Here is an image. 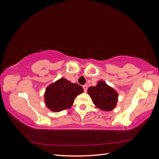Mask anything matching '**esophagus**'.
I'll return each mask as SVG.
<instances>
[{
    "mask_svg": "<svg viewBox=\"0 0 159 159\" xmlns=\"http://www.w3.org/2000/svg\"><path fill=\"white\" fill-rule=\"evenodd\" d=\"M83 89H84V92H87V89H88V86L87 85V84H84V85L83 86Z\"/></svg>",
    "mask_w": 159,
    "mask_h": 159,
    "instance_id": "1",
    "label": "esophagus"
}]
</instances>
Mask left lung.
I'll return each mask as SVG.
<instances>
[{"instance_id":"1","label":"left lung","mask_w":159,"mask_h":159,"mask_svg":"<svg viewBox=\"0 0 159 159\" xmlns=\"http://www.w3.org/2000/svg\"><path fill=\"white\" fill-rule=\"evenodd\" d=\"M87 93L96 108L103 111H112L116 108L119 93L104 80H99L94 87H89Z\"/></svg>"}]
</instances>
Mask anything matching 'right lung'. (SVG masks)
<instances>
[{
    "label": "right lung",
    "mask_w": 159,
    "mask_h": 159,
    "mask_svg": "<svg viewBox=\"0 0 159 159\" xmlns=\"http://www.w3.org/2000/svg\"><path fill=\"white\" fill-rule=\"evenodd\" d=\"M83 89L77 83H72L61 78L50 84L44 94L45 104L52 112H60L70 108L77 95L83 93Z\"/></svg>",
    "instance_id": "right-lung-1"
}]
</instances>
